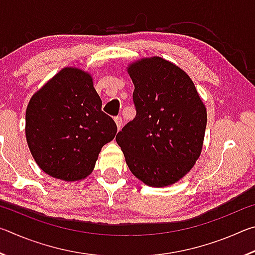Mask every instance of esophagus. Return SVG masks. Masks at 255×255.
Wrapping results in <instances>:
<instances>
[{
  "label": "esophagus",
  "instance_id": "1",
  "mask_svg": "<svg viewBox=\"0 0 255 255\" xmlns=\"http://www.w3.org/2000/svg\"><path fill=\"white\" fill-rule=\"evenodd\" d=\"M115 123H116V125H117V128H118V130L120 128H122V126H123V119H122V117H120V116H117V117H115Z\"/></svg>",
  "mask_w": 255,
  "mask_h": 255
}]
</instances>
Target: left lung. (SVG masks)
<instances>
[{
  "label": "left lung",
  "instance_id": "1",
  "mask_svg": "<svg viewBox=\"0 0 255 255\" xmlns=\"http://www.w3.org/2000/svg\"><path fill=\"white\" fill-rule=\"evenodd\" d=\"M135 85L136 117L116 140L137 179L167 187L188 173L200 156L207 111L187 73L161 57L128 66Z\"/></svg>",
  "mask_w": 255,
  "mask_h": 255
}]
</instances>
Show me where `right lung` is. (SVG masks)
I'll use <instances>...</instances> for the list:
<instances>
[{
  "label": "right lung",
  "mask_w": 255,
  "mask_h": 255,
  "mask_svg": "<svg viewBox=\"0 0 255 255\" xmlns=\"http://www.w3.org/2000/svg\"><path fill=\"white\" fill-rule=\"evenodd\" d=\"M91 75L65 67L30 99L25 137L34 161L50 176L79 181L94 169L117 125L101 110Z\"/></svg>",
  "instance_id": "add662e5"
}]
</instances>
